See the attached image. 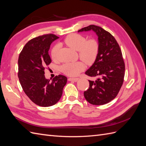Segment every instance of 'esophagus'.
Returning a JSON list of instances; mask_svg holds the SVG:
<instances>
[{
    "label": "esophagus",
    "mask_w": 146,
    "mask_h": 146,
    "mask_svg": "<svg viewBox=\"0 0 146 146\" xmlns=\"http://www.w3.org/2000/svg\"><path fill=\"white\" fill-rule=\"evenodd\" d=\"M78 80H79V78H69V79H68L69 81L77 82Z\"/></svg>",
    "instance_id": "obj_1"
}]
</instances>
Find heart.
I'll use <instances>...</instances> for the list:
<instances>
[{
	"label": "heart",
	"instance_id": "1",
	"mask_svg": "<svg viewBox=\"0 0 146 146\" xmlns=\"http://www.w3.org/2000/svg\"><path fill=\"white\" fill-rule=\"evenodd\" d=\"M64 42L79 52V56L88 65L94 64L97 59L99 51L98 42L95 39L88 40L80 34H70L64 40ZM59 46L56 44L52 48L51 55L52 59L56 60L58 58ZM85 67L83 62H67L61 67V72L69 76H77L82 72Z\"/></svg>",
	"mask_w": 146,
	"mask_h": 146
}]
</instances>
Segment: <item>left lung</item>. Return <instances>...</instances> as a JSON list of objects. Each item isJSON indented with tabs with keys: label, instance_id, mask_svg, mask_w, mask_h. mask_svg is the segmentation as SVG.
<instances>
[{
	"label": "left lung",
	"instance_id": "obj_1",
	"mask_svg": "<svg viewBox=\"0 0 146 146\" xmlns=\"http://www.w3.org/2000/svg\"><path fill=\"white\" fill-rule=\"evenodd\" d=\"M94 31L98 36L99 51L97 59L85 74L95 78L89 81V88L84 95L86 100L102 105L113 100L124 81L125 65L121 50L115 38L100 27L91 25L78 32Z\"/></svg>",
	"mask_w": 146,
	"mask_h": 146
}]
</instances>
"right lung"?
Wrapping results in <instances>:
<instances>
[{"label": "right lung", "mask_w": 146, "mask_h": 146, "mask_svg": "<svg viewBox=\"0 0 146 146\" xmlns=\"http://www.w3.org/2000/svg\"><path fill=\"white\" fill-rule=\"evenodd\" d=\"M58 38L46 34L31 39L25 45L18 61V77L24 92L35 104L43 107L54 105L60 100L67 80L62 75L52 81L44 76L46 67L51 62L48 51Z\"/></svg>", "instance_id": "add662e5"}]
</instances>
